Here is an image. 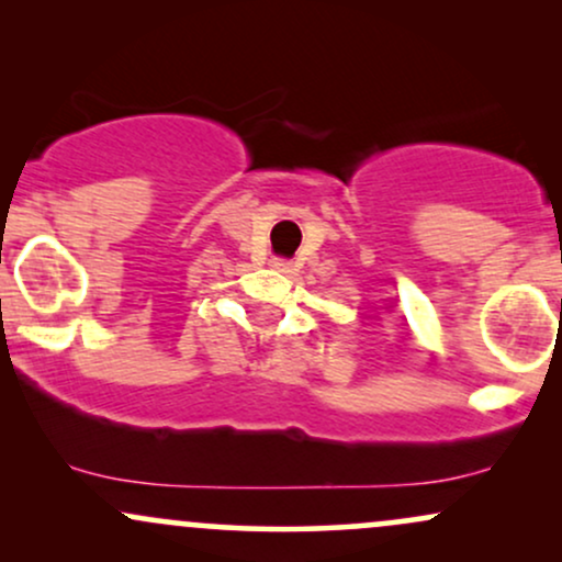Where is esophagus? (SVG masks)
Masks as SVG:
<instances>
[{"instance_id":"34e87169","label":"esophagus","mask_w":562,"mask_h":562,"mask_svg":"<svg viewBox=\"0 0 562 562\" xmlns=\"http://www.w3.org/2000/svg\"><path fill=\"white\" fill-rule=\"evenodd\" d=\"M272 267H274V269H280V272H288L290 263H288V261H282V259H274V261H272Z\"/></svg>"}]
</instances>
